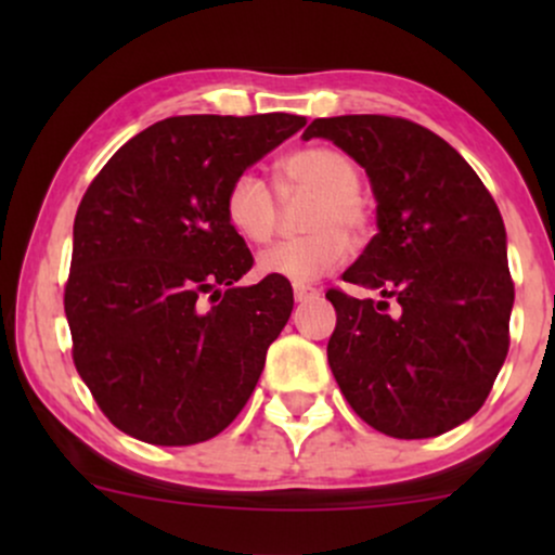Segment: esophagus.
<instances>
[{"instance_id":"1","label":"esophagus","mask_w":555,"mask_h":555,"mask_svg":"<svg viewBox=\"0 0 555 555\" xmlns=\"http://www.w3.org/2000/svg\"><path fill=\"white\" fill-rule=\"evenodd\" d=\"M310 297H318L315 286L295 284V299H297V302H305V299H310Z\"/></svg>"}]
</instances>
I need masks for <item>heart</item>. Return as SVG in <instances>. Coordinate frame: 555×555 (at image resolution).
<instances>
[{
    "label": "heart",
    "mask_w": 555,
    "mask_h": 555,
    "mask_svg": "<svg viewBox=\"0 0 555 555\" xmlns=\"http://www.w3.org/2000/svg\"><path fill=\"white\" fill-rule=\"evenodd\" d=\"M282 195H313L305 208L302 227L308 234L284 240L260 253L258 269L266 276L292 284L315 282L339 269L352 250V240L371 227V208L360 195V169L344 151L331 145H308L279 162ZM279 197L256 171L232 177L224 193L229 227L247 242H269L279 227Z\"/></svg>",
    "instance_id": "obj_1"
}]
</instances>
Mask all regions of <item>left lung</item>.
Returning a JSON list of instances; mask_svg holds the SVG:
<instances>
[{
  "label": "left lung",
  "instance_id": "8db88e82",
  "mask_svg": "<svg viewBox=\"0 0 555 555\" xmlns=\"http://www.w3.org/2000/svg\"><path fill=\"white\" fill-rule=\"evenodd\" d=\"M371 177L378 234L341 273L380 299L326 292L328 365L344 399L391 438H433L486 404L508 352L514 282L506 229L475 169L404 117L315 119Z\"/></svg>",
  "mask_w": 555,
  "mask_h": 555
}]
</instances>
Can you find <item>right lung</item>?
Returning <instances> with one entry per match:
<instances>
[{
  "mask_svg": "<svg viewBox=\"0 0 555 555\" xmlns=\"http://www.w3.org/2000/svg\"><path fill=\"white\" fill-rule=\"evenodd\" d=\"M297 114L169 117L93 177L73 227V362L114 428L156 446L208 441L240 415L292 313V284L237 282L253 253L224 193L295 135Z\"/></svg>",
  "mask_w": 555,
  "mask_h": 555,
  "instance_id": "obj_1",
  "label": "right lung"
}]
</instances>
